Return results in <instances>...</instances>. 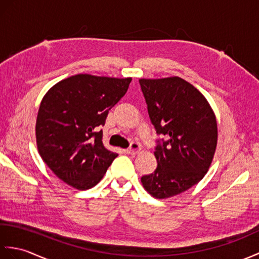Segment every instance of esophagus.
<instances>
[{
    "label": "esophagus",
    "instance_id": "1",
    "mask_svg": "<svg viewBox=\"0 0 259 259\" xmlns=\"http://www.w3.org/2000/svg\"><path fill=\"white\" fill-rule=\"evenodd\" d=\"M140 149H141V147H140L139 144H137V142H133V144L130 145L129 149H126L125 152L128 153V155H134L135 156L140 151Z\"/></svg>",
    "mask_w": 259,
    "mask_h": 259
}]
</instances>
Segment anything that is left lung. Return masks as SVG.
Returning <instances> with one entry per match:
<instances>
[{
  "label": "left lung",
  "instance_id": "left-lung-1",
  "mask_svg": "<svg viewBox=\"0 0 259 259\" xmlns=\"http://www.w3.org/2000/svg\"><path fill=\"white\" fill-rule=\"evenodd\" d=\"M151 123L158 135V166L141 177L142 186L157 199L179 195L199 183L217 147V121L207 99L189 82L170 76L140 79Z\"/></svg>",
  "mask_w": 259,
  "mask_h": 259
}]
</instances>
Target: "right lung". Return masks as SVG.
Masks as SVG:
<instances>
[{
    "label": "right lung",
    "mask_w": 259,
    "mask_h": 259,
    "mask_svg": "<svg viewBox=\"0 0 259 259\" xmlns=\"http://www.w3.org/2000/svg\"><path fill=\"white\" fill-rule=\"evenodd\" d=\"M131 78L75 74L54 84L38 108V153L58 178L78 190L96 186L117 153L102 144L101 125Z\"/></svg>",
    "instance_id": "obj_1"
}]
</instances>
